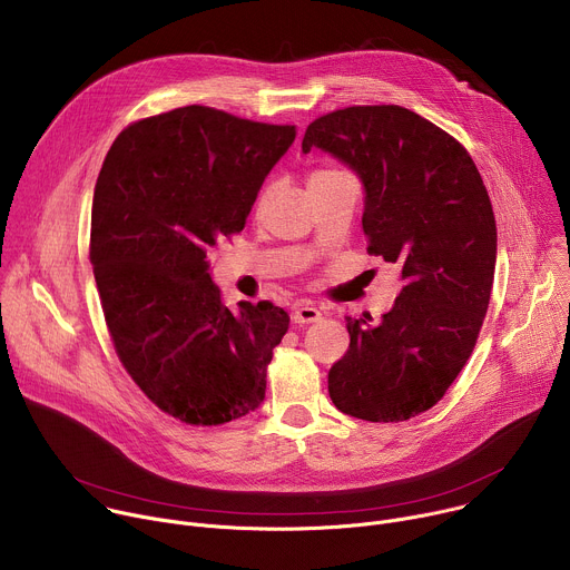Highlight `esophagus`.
I'll use <instances>...</instances> for the list:
<instances>
[{"label":"esophagus","mask_w":570,"mask_h":570,"mask_svg":"<svg viewBox=\"0 0 570 570\" xmlns=\"http://www.w3.org/2000/svg\"><path fill=\"white\" fill-rule=\"evenodd\" d=\"M320 317H322V313H320L315 306H311V304H297V306L293 308V322H295V324L317 322Z\"/></svg>","instance_id":"esophagus-1"}]
</instances>
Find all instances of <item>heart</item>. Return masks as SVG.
<instances>
[{
    "label": "heart",
    "instance_id": "b5f03b06",
    "mask_svg": "<svg viewBox=\"0 0 570 570\" xmlns=\"http://www.w3.org/2000/svg\"><path fill=\"white\" fill-rule=\"evenodd\" d=\"M332 171H334V169H317V171H313V174L308 176V180H311V178H317V176H324V174H332Z\"/></svg>",
    "mask_w": 570,
    "mask_h": 570
}]
</instances>
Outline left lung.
Instances as JSON below:
<instances>
[{
  "mask_svg": "<svg viewBox=\"0 0 570 570\" xmlns=\"http://www.w3.org/2000/svg\"><path fill=\"white\" fill-rule=\"evenodd\" d=\"M311 148L361 178L367 253L403 279L381 322L347 317L350 350L330 370V396L345 415L405 422L444 396L478 341L497 268L492 200L466 148L409 108L324 115L304 132Z\"/></svg>",
  "mask_w": 570,
  "mask_h": 570,
  "instance_id": "left-lung-1",
  "label": "left lung"
}]
</instances>
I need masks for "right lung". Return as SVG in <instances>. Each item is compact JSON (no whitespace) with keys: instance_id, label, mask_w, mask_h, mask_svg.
<instances>
[{"instance_id":"add662e5","label":"right lung","mask_w":570,"mask_h":570,"mask_svg":"<svg viewBox=\"0 0 570 570\" xmlns=\"http://www.w3.org/2000/svg\"><path fill=\"white\" fill-rule=\"evenodd\" d=\"M295 139V126L207 106L135 121L110 146L95 187L90 262L126 372L167 415L218 426L259 409L288 313L229 311L207 255L238 234Z\"/></svg>"}]
</instances>
